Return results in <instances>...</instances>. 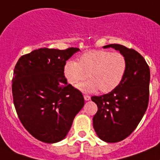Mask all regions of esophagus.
I'll return each mask as SVG.
<instances>
[{"mask_svg": "<svg viewBox=\"0 0 160 160\" xmlns=\"http://www.w3.org/2000/svg\"><path fill=\"white\" fill-rule=\"evenodd\" d=\"M84 98L85 101H88L90 100V97L88 96V95H84Z\"/></svg>", "mask_w": 160, "mask_h": 160, "instance_id": "34e87169", "label": "esophagus"}]
</instances>
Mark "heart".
Segmentation results:
<instances>
[{"label": "heart", "instance_id": "heart-1", "mask_svg": "<svg viewBox=\"0 0 160 160\" xmlns=\"http://www.w3.org/2000/svg\"><path fill=\"white\" fill-rule=\"evenodd\" d=\"M127 61L122 53L106 50H91L83 53L77 62L69 61L64 67V73L72 86L86 80L78 88L84 92L102 93L112 92L119 86L125 76Z\"/></svg>", "mask_w": 160, "mask_h": 160}]
</instances>
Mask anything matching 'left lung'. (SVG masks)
<instances>
[{"label":"left lung","instance_id":"left-lung-1","mask_svg":"<svg viewBox=\"0 0 160 160\" xmlns=\"http://www.w3.org/2000/svg\"><path fill=\"white\" fill-rule=\"evenodd\" d=\"M113 48L125 57L127 70L119 86L112 92L91 98L98 106L92 118L93 128L101 140L118 142L125 139L140 123L149 102L150 68L140 53L118 44Z\"/></svg>","mask_w":160,"mask_h":160}]
</instances>
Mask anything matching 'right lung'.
<instances>
[{"mask_svg": "<svg viewBox=\"0 0 160 160\" xmlns=\"http://www.w3.org/2000/svg\"><path fill=\"white\" fill-rule=\"evenodd\" d=\"M48 48L22 55L16 63L12 93L16 112L31 135L45 143L60 142L82 109V93L67 82L66 61L79 51Z\"/></svg>", "mask_w": 160, "mask_h": 160, "instance_id": "add662e5", "label": "right lung"}]
</instances>
